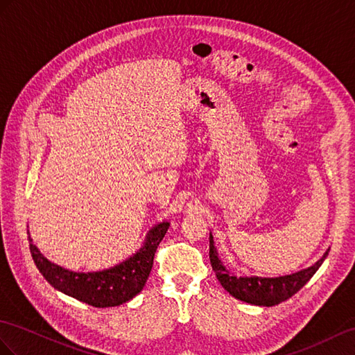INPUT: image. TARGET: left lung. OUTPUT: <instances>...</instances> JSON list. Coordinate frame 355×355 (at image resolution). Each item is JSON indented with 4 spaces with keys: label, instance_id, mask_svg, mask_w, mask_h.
Wrapping results in <instances>:
<instances>
[{
    "label": "left lung",
    "instance_id": "obj_1",
    "mask_svg": "<svg viewBox=\"0 0 355 355\" xmlns=\"http://www.w3.org/2000/svg\"><path fill=\"white\" fill-rule=\"evenodd\" d=\"M328 252H330V248L312 266L289 275H282V277H236V275L230 274L229 270H226V266L220 261L217 248L214 245V236L209 235L211 265L218 282L221 283V286L230 295L254 306L271 307L286 301L292 295H295L313 277V274L319 270V266L322 265L325 257L328 256Z\"/></svg>",
    "mask_w": 355,
    "mask_h": 355
}]
</instances>
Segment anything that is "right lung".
<instances>
[{"instance_id": "1", "label": "right lung", "mask_w": 355, "mask_h": 355, "mask_svg": "<svg viewBox=\"0 0 355 355\" xmlns=\"http://www.w3.org/2000/svg\"><path fill=\"white\" fill-rule=\"evenodd\" d=\"M170 223L162 221L149 230L143 247L125 262L96 272H75L64 270L43 256L33 244L28 232V243L33 261L51 286L69 297L93 307H114L132 300L140 293L153 266V257Z\"/></svg>"}]
</instances>
